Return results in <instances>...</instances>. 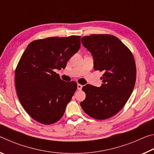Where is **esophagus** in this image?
<instances>
[{
	"label": "esophagus",
	"mask_w": 154,
	"mask_h": 154,
	"mask_svg": "<svg viewBox=\"0 0 154 154\" xmlns=\"http://www.w3.org/2000/svg\"><path fill=\"white\" fill-rule=\"evenodd\" d=\"M82 87H83V85H82L79 84V83H78V84H77V89H78V90H82Z\"/></svg>",
	"instance_id": "1"
}]
</instances>
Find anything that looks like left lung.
I'll return each mask as SVG.
<instances>
[{
  "instance_id": "left-lung-1",
  "label": "left lung",
  "mask_w": 154,
  "mask_h": 154,
  "mask_svg": "<svg viewBox=\"0 0 154 154\" xmlns=\"http://www.w3.org/2000/svg\"><path fill=\"white\" fill-rule=\"evenodd\" d=\"M82 43L92 54L94 69L104 73L100 88L89 84L82 88L86 97L81 106L94 119L110 118L124 107L133 91L137 75L133 55L113 35L85 36Z\"/></svg>"
}]
</instances>
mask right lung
<instances>
[{
    "instance_id": "right-lung-1",
    "label": "right lung",
    "mask_w": 154,
    "mask_h": 154,
    "mask_svg": "<svg viewBox=\"0 0 154 154\" xmlns=\"http://www.w3.org/2000/svg\"><path fill=\"white\" fill-rule=\"evenodd\" d=\"M80 36L49 37L32 41L27 46L15 71L20 103L31 118L43 124L61 119L77 88L75 82L62 80L56 69L79 51Z\"/></svg>"
}]
</instances>
